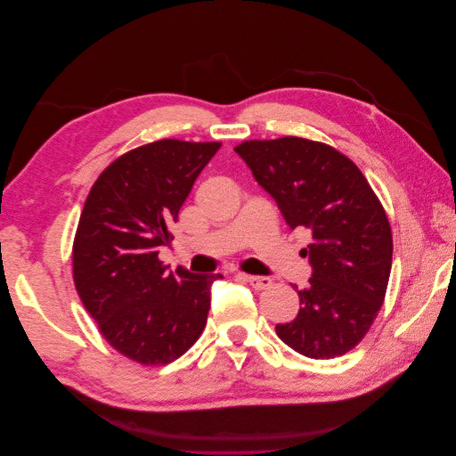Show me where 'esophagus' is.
Segmentation results:
<instances>
[{"label":"esophagus","instance_id":"1","mask_svg":"<svg viewBox=\"0 0 456 456\" xmlns=\"http://www.w3.org/2000/svg\"><path fill=\"white\" fill-rule=\"evenodd\" d=\"M240 278H241L243 281L249 283L253 289H256V291H260V289L272 287V280L266 278V275H247V273H240Z\"/></svg>","mask_w":456,"mask_h":456}]
</instances>
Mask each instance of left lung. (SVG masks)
<instances>
[{"label":"left lung","instance_id":"8db88e82","mask_svg":"<svg viewBox=\"0 0 456 456\" xmlns=\"http://www.w3.org/2000/svg\"><path fill=\"white\" fill-rule=\"evenodd\" d=\"M278 203L285 223L308 228L312 265L293 322L278 337L312 360L344 355L362 342L382 306L392 270V230L357 165L333 146L300 136L233 148Z\"/></svg>","mask_w":456,"mask_h":456}]
</instances>
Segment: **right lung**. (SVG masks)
Returning a JSON list of instances; mask_svg holds the SVG:
<instances>
[{
	"label": "right lung",
	"mask_w": 456,
	"mask_h": 456,
	"mask_svg": "<svg viewBox=\"0 0 456 456\" xmlns=\"http://www.w3.org/2000/svg\"><path fill=\"white\" fill-rule=\"evenodd\" d=\"M220 142L163 139L119 156L96 178L74 238L76 291L112 348L142 365L181 357L203 333L220 273L159 260L191 186Z\"/></svg>",
	"instance_id": "add662e5"
}]
</instances>
